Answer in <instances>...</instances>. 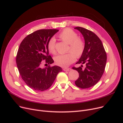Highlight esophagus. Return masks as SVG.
I'll return each instance as SVG.
<instances>
[{
	"instance_id": "34e87169",
	"label": "esophagus",
	"mask_w": 123,
	"mask_h": 123,
	"mask_svg": "<svg viewBox=\"0 0 123 123\" xmlns=\"http://www.w3.org/2000/svg\"><path fill=\"white\" fill-rule=\"evenodd\" d=\"M63 70L64 71H69L71 70V68H64L63 69Z\"/></svg>"
}]
</instances>
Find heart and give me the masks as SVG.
<instances>
[{"instance_id":"heart-1","label":"heart","mask_w":123,"mask_h":123,"mask_svg":"<svg viewBox=\"0 0 123 123\" xmlns=\"http://www.w3.org/2000/svg\"><path fill=\"white\" fill-rule=\"evenodd\" d=\"M59 37L62 40L69 44V52L65 54H59L54 57L56 65L62 67H66L75 62L76 57H81L84 52L85 43L84 41L79 38L77 33L72 29H66L60 34ZM56 40L54 37L51 38L48 43V49L50 52L54 54L56 53Z\"/></svg>"}]
</instances>
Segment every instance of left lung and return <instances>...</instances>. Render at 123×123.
Instances as JSON below:
<instances>
[{"mask_svg": "<svg viewBox=\"0 0 123 123\" xmlns=\"http://www.w3.org/2000/svg\"><path fill=\"white\" fill-rule=\"evenodd\" d=\"M82 34L85 43L83 54L76 64H86L78 68L73 67L79 73V77L75 81L77 87L86 89L97 84L105 71L107 54L102 41L95 33L86 29L77 27L74 28Z\"/></svg>", "mask_w": 123, "mask_h": 123, "instance_id": "1", "label": "left lung"}]
</instances>
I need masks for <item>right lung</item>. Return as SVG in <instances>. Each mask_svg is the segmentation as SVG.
<instances>
[{"label": "right lung", "instance_id": "obj_1", "mask_svg": "<svg viewBox=\"0 0 123 123\" xmlns=\"http://www.w3.org/2000/svg\"><path fill=\"white\" fill-rule=\"evenodd\" d=\"M58 31L39 30L26 36L20 44L16 59L17 68L22 79L33 90L43 91L49 89L57 74L62 71V68L57 66L41 68L43 62L48 65L54 62L49 55L48 43Z\"/></svg>", "mask_w": 123, "mask_h": 123}]
</instances>
